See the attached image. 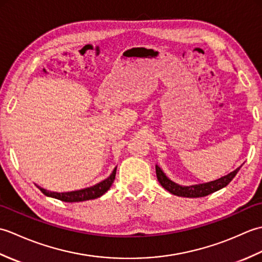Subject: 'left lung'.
<instances>
[{
    "label": "left lung",
    "mask_w": 262,
    "mask_h": 262,
    "mask_svg": "<svg viewBox=\"0 0 262 262\" xmlns=\"http://www.w3.org/2000/svg\"><path fill=\"white\" fill-rule=\"evenodd\" d=\"M240 169L241 166H238L236 170L232 171L231 173L210 182L199 183V185H192V186H180L178 185V183L170 180L169 178L164 174V172L161 170L160 166L155 165L157 177H158L159 182L161 183V186H162L165 190L171 192L172 194H176V196H180V197H187V198L205 197L217 190H220L222 188L226 187L233 180V178L236 176V173Z\"/></svg>",
    "instance_id": "left-lung-1"
}]
</instances>
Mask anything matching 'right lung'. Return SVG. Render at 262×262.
I'll return each instance as SVG.
<instances>
[{
	"mask_svg": "<svg viewBox=\"0 0 262 262\" xmlns=\"http://www.w3.org/2000/svg\"><path fill=\"white\" fill-rule=\"evenodd\" d=\"M116 170H117V168L114 169L113 173H111L105 180L99 182V183H97V185H94L90 188L81 189V190H76V191L54 192V191L46 190V189H43L37 185L36 186L39 190L45 194V196L56 198L58 200H62V202H66V203L84 202V200H90V199H96V198L101 197L103 193H105L109 190V188L111 187V185H113V182L115 180Z\"/></svg>",
	"mask_w": 262,
	"mask_h": 262,
	"instance_id": "1",
	"label": "right lung"
}]
</instances>
